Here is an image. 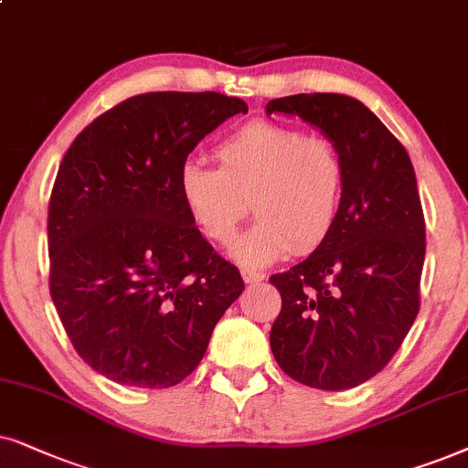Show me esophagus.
I'll return each instance as SVG.
<instances>
[{
    "instance_id": "1",
    "label": "esophagus",
    "mask_w": 468,
    "mask_h": 468,
    "mask_svg": "<svg viewBox=\"0 0 468 468\" xmlns=\"http://www.w3.org/2000/svg\"><path fill=\"white\" fill-rule=\"evenodd\" d=\"M241 278H244V282L248 284H257L261 280H265V273L257 270H241Z\"/></svg>"
}]
</instances>
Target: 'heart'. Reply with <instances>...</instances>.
Instances as JSON below:
<instances>
[{"instance_id": "1", "label": "heart", "mask_w": 468, "mask_h": 468, "mask_svg": "<svg viewBox=\"0 0 468 468\" xmlns=\"http://www.w3.org/2000/svg\"><path fill=\"white\" fill-rule=\"evenodd\" d=\"M214 155L218 169L186 162L177 179L186 214L211 244L233 241L250 203L259 222L233 248L244 265L310 254L334 233L346 166L329 136L257 120L218 143Z\"/></svg>"}]
</instances>
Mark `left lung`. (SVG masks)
Segmentation results:
<instances>
[{
	"label": "left lung",
	"mask_w": 468,
	"mask_h": 468,
	"mask_svg": "<svg viewBox=\"0 0 468 468\" xmlns=\"http://www.w3.org/2000/svg\"><path fill=\"white\" fill-rule=\"evenodd\" d=\"M340 147L346 188L334 233L270 282L282 308L270 345L284 375L338 391L378 375L420 313L426 222L407 149L368 107L342 93L276 98Z\"/></svg>",
	"instance_id": "obj_1"
}]
</instances>
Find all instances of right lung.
I'll return each mask as SVG.
<instances>
[{
  "label": "right lung",
  "instance_id": "right-lung-1",
  "mask_svg": "<svg viewBox=\"0 0 468 468\" xmlns=\"http://www.w3.org/2000/svg\"><path fill=\"white\" fill-rule=\"evenodd\" d=\"M244 100L149 91L96 117L68 147L48 201V289L80 359L130 388H173L244 291L179 198L197 143Z\"/></svg>",
  "mask_w": 468,
  "mask_h": 468
}]
</instances>
